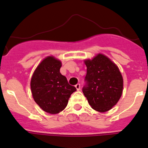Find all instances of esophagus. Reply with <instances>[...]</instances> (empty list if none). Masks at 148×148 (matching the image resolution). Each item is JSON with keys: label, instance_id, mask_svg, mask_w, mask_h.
<instances>
[{"label": "esophagus", "instance_id": "obj_1", "mask_svg": "<svg viewBox=\"0 0 148 148\" xmlns=\"http://www.w3.org/2000/svg\"><path fill=\"white\" fill-rule=\"evenodd\" d=\"M75 88L77 90H79V89H80V85H79V83L77 84V85L75 86Z\"/></svg>", "mask_w": 148, "mask_h": 148}]
</instances>
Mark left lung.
Returning <instances> with one entry per match:
<instances>
[{
  "mask_svg": "<svg viewBox=\"0 0 148 148\" xmlns=\"http://www.w3.org/2000/svg\"><path fill=\"white\" fill-rule=\"evenodd\" d=\"M84 63L87 67L84 95L93 109L100 113L108 111L119 102L123 91V77L119 68L101 53L85 60Z\"/></svg>",
  "mask_w": 148,
  "mask_h": 148,
  "instance_id": "left-lung-1",
  "label": "left lung"
}]
</instances>
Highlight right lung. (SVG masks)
Listing matches in <instances>:
<instances>
[{"label":"right lung","mask_w":148,"mask_h":148,"mask_svg":"<svg viewBox=\"0 0 148 148\" xmlns=\"http://www.w3.org/2000/svg\"><path fill=\"white\" fill-rule=\"evenodd\" d=\"M62 62L54 56L42 60L31 78V91L34 102L42 110L57 114L67 106L71 94L77 90L60 72Z\"/></svg>","instance_id":"right-lung-1"}]
</instances>
